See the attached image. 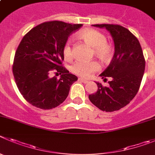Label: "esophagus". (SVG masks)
I'll return each mask as SVG.
<instances>
[{"label":"esophagus","mask_w":155,"mask_h":155,"mask_svg":"<svg viewBox=\"0 0 155 155\" xmlns=\"http://www.w3.org/2000/svg\"><path fill=\"white\" fill-rule=\"evenodd\" d=\"M78 80H79V81H81L83 82V83H84V84H87V83H89V81L86 80V79L82 78H78Z\"/></svg>","instance_id":"1"}]
</instances>
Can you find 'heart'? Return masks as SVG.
Here are the masks:
<instances>
[{
	"instance_id": "obj_1",
	"label": "heart",
	"mask_w": 155,
	"mask_h": 155,
	"mask_svg": "<svg viewBox=\"0 0 155 155\" xmlns=\"http://www.w3.org/2000/svg\"><path fill=\"white\" fill-rule=\"evenodd\" d=\"M81 38L89 46L93 48L94 53L101 61L107 62L111 59L114 50L111 45L107 42V38L102 33L94 29L82 31L79 34ZM63 54L66 60H71L73 58V50L71 41H68L63 48ZM100 70V64L96 61H77L71 66L73 73L82 77L90 78L94 72Z\"/></svg>"
}]
</instances>
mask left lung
I'll list each match as a JSON object with an SVG mask.
<instances>
[{
  "label": "left lung",
  "mask_w": 155,
  "mask_h": 155,
  "mask_svg": "<svg viewBox=\"0 0 155 155\" xmlns=\"http://www.w3.org/2000/svg\"><path fill=\"white\" fill-rule=\"evenodd\" d=\"M106 28L114 43V54L109 66L100 76L111 78L109 87L96 82L97 91L88 96L94 105L112 112L125 107L135 97L144 75L145 60L137 38L129 30L117 25H94Z\"/></svg>",
  "instance_id": "8db88e82"
}]
</instances>
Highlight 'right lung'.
Returning a JSON list of instances; mask_svg holds the SVG:
<instances>
[{
	"label": "right lung",
	"mask_w": 155,
	"mask_h": 155,
	"mask_svg": "<svg viewBox=\"0 0 155 155\" xmlns=\"http://www.w3.org/2000/svg\"><path fill=\"white\" fill-rule=\"evenodd\" d=\"M81 27L78 24L48 21L33 28L22 38L12 69L18 90L28 103L49 110L67 98L78 78L62 66L63 48L71 34ZM52 70L62 74L60 79L49 77Z\"/></svg>",
	"instance_id": "1"
}]
</instances>
